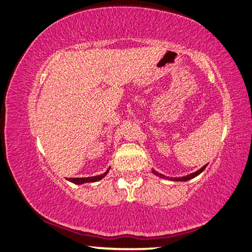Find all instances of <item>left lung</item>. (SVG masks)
Returning <instances> with one entry per match:
<instances>
[{"mask_svg":"<svg viewBox=\"0 0 252 252\" xmlns=\"http://www.w3.org/2000/svg\"><path fill=\"white\" fill-rule=\"evenodd\" d=\"M206 166H207V165H205V166H202L201 168H200V170L193 172V173L187 174V176H185V177H179V178H168L166 176H164V174L159 173V172H156L155 170H152V173L156 174V176L159 177V178H163V179H167V180H172V181H187V180L193 179V178H195L196 176H199L200 173H202L203 170H205V168H206Z\"/></svg>","mask_w":252,"mask_h":252,"instance_id":"left-lung-1","label":"left lung"}]
</instances>
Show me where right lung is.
<instances>
[{
	"label": "right lung",
	"instance_id": "add662e5",
	"mask_svg": "<svg viewBox=\"0 0 252 252\" xmlns=\"http://www.w3.org/2000/svg\"><path fill=\"white\" fill-rule=\"evenodd\" d=\"M110 167L108 168V170L104 172L102 174H98V176H95V177H87V178H68V181H71L73 184H76V185H82V184H86V183H95V181H98L101 180L102 178H104L107 176V173L109 172Z\"/></svg>",
	"mask_w": 252,
	"mask_h": 252
}]
</instances>
